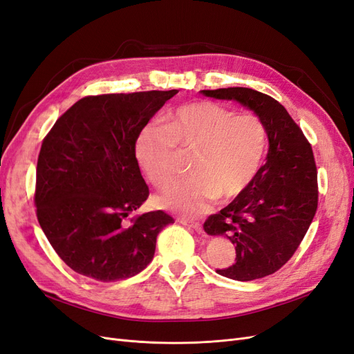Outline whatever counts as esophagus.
<instances>
[{"label":"esophagus","mask_w":354,"mask_h":354,"mask_svg":"<svg viewBox=\"0 0 354 354\" xmlns=\"http://www.w3.org/2000/svg\"><path fill=\"white\" fill-rule=\"evenodd\" d=\"M180 223L183 224V226H187V227H190V229H194L195 232H198V233H202L203 232V229H202V226L199 223H195V221H189V220H185V218H181L180 220Z\"/></svg>","instance_id":"obj_1"}]
</instances>
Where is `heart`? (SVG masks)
Wrapping results in <instances>:
<instances>
[{
  "label": "heart",
  "instance_id": "heart-1",
  "mask_svg": "<svg viewBox=\"0 0 354 354\" xmlns=\"http://www.w3.org/2000/svg\"><path fill=\"white\" fill-rule=\"evenodd\" d=\"M267 143L263 121L233 113L211 102L181 106L138 134L136 153L147 177L164 186L177 173V149L192 152L190 176L176 180L159 196V205L185 216L205 211L218 196H238L252 183Z\"/></svg>",
  "mask_w": 354,
  "mask_h": 354
}]
</instances>
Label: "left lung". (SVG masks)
Instances as JSON below:
<instances>
[{
	"label": "left lung",
	"instance_id": "left-lung-1",
	"mask_svg": "<svg viewBox=\"0 0 354 354\" xmlns=\"http://www.w3.org/2000/svg\"><path fill=\"white\" fill-rule=\"evenodd\" d=\"M201 93L241 103L266 127L269 151L259 174L248 189L203 223L208 234L227 238L236 250V263L217 270L218 274L242 282L260 279L291 259L313 221L317 171L312 146L270 95L243 87Z\"/></svg>",
	"mask_w": 354,
	"mask_h": 354
}]
</instances>
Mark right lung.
Masks as SVG:
<instances>
[{
  "mask_svg": "<svg viewBox=\"0 0 354 354\" xmlns=\"http://www.w3.org/2000/svg\"><path fill=\"white\" fill-rule=\"evenodd\" d=\"M178 93L90 95L63 113L42 142L37 217L73 272L100 282L131 277L152 261L156 236L174 223L164 211L130 212L149 196L136 158L138 134Z\"/></svg>",
  "mask_w": 354,
  "mask_h": 354,
  "instance_id": "1",
  "label": "right lung"
}]
</instances>
